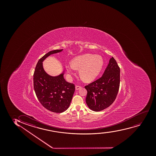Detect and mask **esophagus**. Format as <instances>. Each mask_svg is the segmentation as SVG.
Listing matches in <instances>:
<instances>
[{"instance_id":"obj_1","label":"esophagus","mask_w":156,"mask_h":156,"mask_svg":"<svg viewBox=\"0 0 156 156\" xmlns=\"http://www.w3.org/2000/svg\"><path fill=\"white\" fill-rule=\"evenodd\" d=\"M81 86H75V90H79L81 88Z\"/></svg>"}]
</instances>
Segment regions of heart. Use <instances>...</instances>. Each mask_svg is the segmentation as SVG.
Masks as SVG:
<instances>
[{
	"mask_svg": "<svg viewBox=\"0 0 156 156\" xmlns=\"http://www.w3.org/2000/svg\"><path fill=\"white\" fill-rule=\"evenodd\" d=\"M104 65L101 56L86 54L74 58L72 60L71 65H66L65 68L69 75L74 73L75 69H80V75L83 80L91 82L100 73Z\"/></svg>",
	"mask_w": 156,
	"mask_h": 156,
	"instance_id": "heart-1",
	"label": "heart"
}]
</instances>
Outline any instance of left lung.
Returning <instances> with one entry per match:
<instances>
[{
  "label": "left lung",
  "mask_w": 156,
  "mask_h": 156,
  "mask_svg": "<svg viewBox=\"0 0 156 156\" xmlns=\"http://www.w3.org/2000/svg\"><path fill=\"white\" fill-rule=\"evenodd\" d=\"M120 81V68L114 58H111L102 76L85 86L87 91L86 104L90 109L98 112L109 107L116 98Z\"/></svg>",
  "instance_id": "8db88e82"
}]
</instances>
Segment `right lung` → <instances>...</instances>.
<instances>
[{
	"instance_id": "obj_1",
	"label": "right lung",
	"mask_w": 156,
	"mask_h": 156,
	"mask_svg": "<svg viewBox=\"0 0 156 156\" xmlns=\"http://www.w3.org/2000/svg\"><path fill=\"white\" fill-rule=\"evenodd\" d=\"M62 50H52L45 54L38 61L33 75L34 90L38 99L46 109L56 113L63 112L69 107L75 86L65 80L64 71L55 76L48 74L44 69L43 62L51 55Z\"/></svg>"
}]
</instances>
